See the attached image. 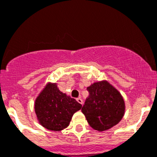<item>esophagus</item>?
I'll use <instances>...</instances> for the list:
<instances>
[{
  "label": "esophagus",
  "instance_id": "obj_1",
  "mask_svg": "<svg viewBox=\"0 0 157 157\" xmlns=\"http://www.w3.org/2000/svg\"><path fill=\"white\" fill-rule=\"evenodd\" d=\"M76 100H77L78 102V103H79V104H81V105H82V104H83V101H82V99L81 98H77V99H76Z\"/></svg>",
  "mask_w": 157,
  "mask_h": 157
}]
</instances>
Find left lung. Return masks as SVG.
Listing matches in <instances>:
<instances>
[{"label": "left lung", "instance_id": "left-lung-1", "mask_svg": "<svg viewBox=\"0 0 157 157\" xmlns=\"http://www.w3.org/2000/svg\"><path fill=\"white\" fill-rule=\"evenodd\" d=\"M87 91L89 97L82 112L92 128L104 131L120 123L125 112V103L115 87L107 81H101L91 84Z\"/></svg>", "mask_w": 157, "mask_h": 157}]
</instances>
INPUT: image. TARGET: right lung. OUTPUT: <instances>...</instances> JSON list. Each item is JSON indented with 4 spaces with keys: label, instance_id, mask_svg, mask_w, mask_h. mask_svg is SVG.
Segmentation results:
<instances>
[{
    "label": "right lung",
    "instance_id": "right-lung-1",
    "mask_svg": "<svg viewBox=\"0 0 157 157\" xmlns=\"http://www.w3.org/2000/svg\"><path fill=\"white\" fill-rule=\"evenodd\" d=\"M82 105L58 89L56 83H48L35 100L34 110L40 124L59 131L68 127L71 118Z\"/></svg>",
    "mask_w": 157,
    "mask_h": 157
}]
</instances>
